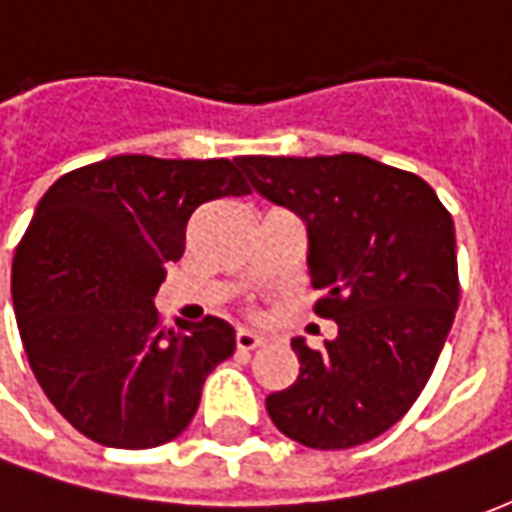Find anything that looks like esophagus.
Returning a JSON list of instances; mask_svg holds the SVG:
<instances>
[{
    "label": "esophagus",
    "mask_w": 512,
    "mask_h": 512,
    "mask_svg": "<svg viewBox=\"0 0 512 512\" xmlns=\"http://www.w3.org/2000/svg\"><path fill=\"white\" fill-rule=\"evenodd\" d=\"M266 340L260 337V334L249 332V329H238L235 334V348L241 351V354H249V351H257V348H263Z\"/></svg>",
    "instance_id": "1"
}]
</instances>
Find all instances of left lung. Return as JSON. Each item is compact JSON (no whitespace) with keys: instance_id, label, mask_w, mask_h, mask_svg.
<instances>
[{"instance_id":"obj_1","label":"left lung","mask_w":512,"mask_h":512,"mask_svg":"<svg viewBox=\"0 0 512 512\" xmlns=\"http://www.w3.org/2000/svg\"><path fill=\"white\" fill-rule=\"evenodd\" d=\"M257 194L307 224L315 312L337 323L323 348L293 340L296 384L266 397L268 417L312 450L381 436L414 406L455 321V224L406 169L340 156H241Z\"/></svg>"}]
</instances>
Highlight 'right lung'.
I'll use <instances>...</instances> for the list:
<instances>
[{"mask_svg": "<svg viewBox=\"0 0 512 512\" xmlns=\"http://www.w3.org/2000/svg\"><path fill=\"white\" fill-rule=\"evenodd\" d=\"M249 191L227 158L115 156L43 194L13 257V310L40 389L87 439L147 450L197 414L235 329L213 315L164 329L153 299L191 213Z\"/></svg>", "mask_w": 512, "mask_h": 512, "instance_id": "obj_1", "label": "right lung"}]
</instances>
